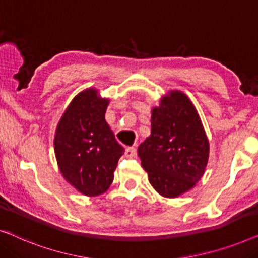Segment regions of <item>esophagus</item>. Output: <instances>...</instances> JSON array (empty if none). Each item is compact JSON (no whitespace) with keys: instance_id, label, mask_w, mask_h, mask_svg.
<instances>
[{"instance_id":"34e87169","label":"esophagus","mask_w":258,"mask_h":258,"mask_svg":"<svg viewBox=\"0 0 258 258\" xmlns=\"http://www.w3.org/2000/svg\"><path fill=\"white\" fill-rule=\"evenodd\" d=\"M124 155H125V157H128V158H133V157L136 156V149L133 147L126 148Z\"/></svg>"}]
</instances>
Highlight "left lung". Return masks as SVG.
Listing matches in <instances>:
<instances>
[{
  "mask_svg": "<svg viewBox=\"0 0 258 258\" xmlns=\"http://www.w3.org/2000/svg\"><path fill=\"white\" fill-rule=\"evenodd\" d=\"M141 165L155 191L177 198L200 180L210 142L197 108L185 93L172 89L151 109V134L138 147Z\"/></svg>",
  "mask_w": 258,
  "mask_h": 258,
  "instance_id": "8db88e82",
  "label": "left lung"
}]
</instances>
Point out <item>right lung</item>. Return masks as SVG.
I'll return each mask as SVG.
<instances>
[{
  "label": "right lung",
  "mask_w": 258,
  "mask_h": 258,
  "mask_svg": "<svg viewBox=\"0 0 258 258\" xmlns=\"http://www.w3.org/2000/svg\"><path fill=\"white\" fill-rule=\"evenodd\" d=\"M109 99L94 87L74 96L59 120L54 134V155L65 180L87 197L107 191L124 152L104 115Z\"/></svg>",
  "instance_id": "right-lung-1"
}]
</instances>
